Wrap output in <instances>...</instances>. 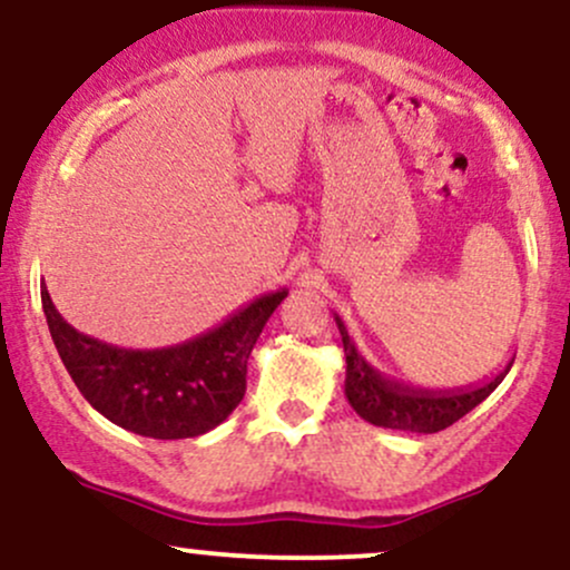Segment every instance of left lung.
Wrapping results in <instances>:
<instances>
[{
    "label": "left lung",
    "mask_w": 570,
    "mask_h": 570,
    "mask_svg": "<svg viewBox=\"0 0 570 570\" xmlns=\"http://www.w3.org/2000/svg\"><path fill=\"white\" fill-rule=\"evenodd\" d=\"M337 330H341L343 354H346V397L352 409L365 422L376 428L405 430V433H438L454 424L468 411H473L481 400H487L498 390L500 381L514 365V356L505 362V367L492 379L481 384L458 386V390H419V386L400 384L395 379L381 376L365 362V356L356 352L341 318L335 316Z\"/></svg>",
    "instance_id": "left-lung-1"
}]
</instances>
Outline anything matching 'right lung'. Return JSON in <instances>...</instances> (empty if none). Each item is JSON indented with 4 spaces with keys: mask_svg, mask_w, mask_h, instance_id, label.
Wrapping results in <instances>:
<instances>
[{
    "mask_svg": "<svg viewBox=\"0 0 570 570\" xmlns=\"http://www.w3.org/2000/svg\"><path fill=\"white\" fill-rule=\"evenodd\" d=\"M289 292H267L208 333L167 348H118L78 333L40 286L42 311L80 395L129 433L175 441L222 424L246 395V365L267 318Z\"/></svg>",
    "mask_w": 570,
    "mask_h": 570,
    "instance_id": "obj_1",
    "label": "right lung"
}]
</instances>
